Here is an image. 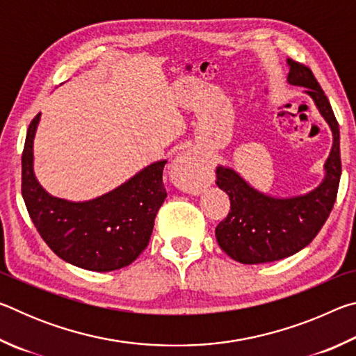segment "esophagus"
Instances as JSON below:
<instances>
[{"instance_id": "1", "label": "esophagus", "mask_w": 356, "mask_h": 356, "mask_svg": "<svg viewBox=\"0 0 356 356\" xmlns=\"http://www.w3.org/2000/svg\"><path fill=\"white\" fill-rule=\"evenodd\" d=\"M171 172L174 180L186 190H196L201 185L202 168L191 150H184L174 159Z\"/></svg>"}]
</instances>
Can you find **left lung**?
<instances>
[{
    "mask_svg": "<svg viewBox=\"0 0 356 356\" xmlns=\"http://www.w3.org/2000/svg\"><path fill=\"white\" fill-rule=\"evenodd\" d=\"M287 83L306 88L317 111L331 130L333 146L323 165V179L303 195L272 196L250 185L231 166H216V185L227 193L231 212L215 229L220 248L240 264L280 261L308 246L334 206L341 179L339 125L327 95L312 72L287 59Z\"/></svg>",
    "mask_w": 356,
    "mask_h": 356,
    "instance_id": "left-lung-1",
    "label": "left lung"
}]
</instances>
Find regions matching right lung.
Segmentation results:
<instances>
[{
  "instance_id": "obj_1",
  "label": "right lung",
  "mask_w": 356,
  "mask_h": 356,
  "mask_svg": "<svg viewBox=\"0 0 356 356\" xmlns=\"http://www.w3.org/2000/svg\"><path fill=\"white\" fill-rule=\"evenodd\" d=\"M40 113L29 124L22 156V195L40 237L63 261L91 272L127 267L146 248L155 215L166 200L163 168L154 161L116 188L89 201L56 197L34 174V138Z\"/></svg>"
}]
</instances>
